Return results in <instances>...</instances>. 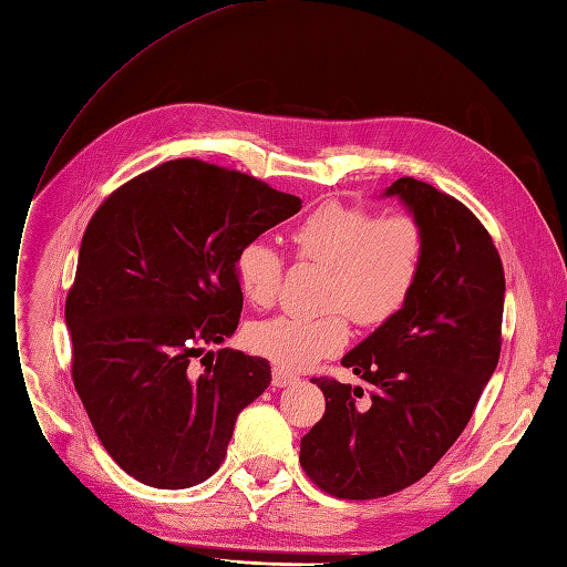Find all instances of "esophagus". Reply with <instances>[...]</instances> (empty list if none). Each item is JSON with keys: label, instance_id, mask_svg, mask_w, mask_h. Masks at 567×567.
<instances>
[{"label": "esophagus", "instance_id": "esophagus-1", "mask_svg": "<svg viewBox=\"0 0 567 567\" xmlns=\"http://www.w3.org/2000/svg\"><path fill=\"white\" fill-rule=\"evenodd\" d=\"M295 383H299L297 374H291L282 368H272V386L285 389V386H295Z\"/></svg>", "mask_w": 567, "mask_h": 567}]
</instances>
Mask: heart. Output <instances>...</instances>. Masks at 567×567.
I'll list each match as a JSON object with an SVG mask.
<instances>
[{
    "label": "heart",
    "instance_id": "heart-1",
    "mask_svg": "<svg viewBox=\"0 0 567 567\" xmlns=\"http://www.w3.org/2000/svg\"><path fill=\"white\" fill-rule=\"evenodd\" d=\"M287 240L299 261L330 268L322 316H276L254 322L247 343L254 353L287 370H303L343 349L349 320L379 327L410 301L426 259V237L408 214L377 216L372 209L322 203L291 226ZM285 259L261 240L247 243L235 257L243 297L257 308L278 299Z\"/></svg>",
    "mask_w": 567,
    "mask_h": 567
}]
</instances>
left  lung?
I'll list each match as a JSON object with an SVG mask.
<instances>
[{
  "label": "left lung",
  "mask_w": 567,
  "mask_h": 567,
  "mask_svg": "<svg viewBox=\"0 0 567 567\" xmlns=\"http://www.w3.org/2000/svg\"><path fill=\"white\" fill-rule=\"evenodd\" d=\"M398 195L426 237L410 301L341 364L370 391L313 379L324 414L301 437L306 476L339 499H379L422 481L476 410L502 351L504 266L460 199L403 176Z\"/></svg>",
  "instance_id": "obj_1"
}]
</instances>
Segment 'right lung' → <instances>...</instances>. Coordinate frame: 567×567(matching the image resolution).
<instances>
[{"mask_svg": "<svg viewBox=\"0 0 567 567\" xmlns=\"http://www.w3.org/2000/svg\"><path fill=\"white\" fill-rule=\"evenodd\" d=\"M299 209L297 195L249 174L181 157L126 181L91 216L65 299L72 383L136 481L184 489L221 466L270 364L233 349L207 362L205 349L240 322L237 251Z\"/></svg>", "mask_w": 567, "mask_h": 567, "instance_id": "obj_1", "label": "right lung"}]
</instances>
